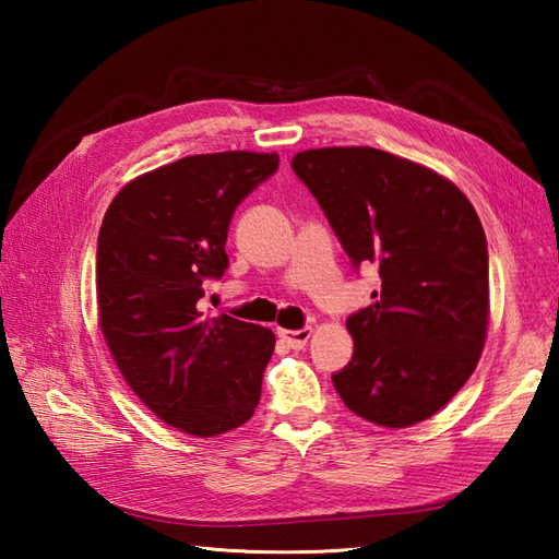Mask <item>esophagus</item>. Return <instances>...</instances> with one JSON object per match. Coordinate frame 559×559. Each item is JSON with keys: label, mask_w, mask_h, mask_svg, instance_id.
I'll return each mask as SVG.
<instances>
[{"label": "esophagus", "mask_w": 559, "mask_h": 559, "mask_svg": "<svg viewBox=\"0 0 559 559\" xmlns=\"http://www.w3.org/2000/svg\"><path fill=\"white\" fill-rule=\"evenodd\" d=\"M310 336H312V329H298V331L278 329V338H281V341H286L288 346H290V348H295V350L305 348V343L310 341Z\"/></svg>", "instance_id": "1"}]
</instances>
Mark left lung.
<instances>
[{
    "label": "left lung",
    "instance_id": "1",
    "mask_svg": "<svg viewBox=\"0 0 559 559\" xmlns=\"http://www.w3.org/2000/svg\"><path fill=\"white\" fill-rule=\"evenodd\" d=\"M293 170L310 187L355 266L382 288L348 317L353 360L334 374L343 403L379 427H411L444 408L488 338V242L461 189L372 146L307 148Z\"/></svg>",
    "mask_w": 559,
    "mask_h": 559
}]
</instances>
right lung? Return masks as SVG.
Instances as JSON below:
<instances>
[{"label":"right lung","instance_id":"1","mask_svg":"<svg viewBox=\"0 0 559 559\" xmlns=\"http://www.w3.org/2000/svg\"><path fill=\"white\" fill-rule=\"evenodd\" d=\"M276 168L278 153H199L129 180L105 211L98 329L129 389L185 435L230 432L259 403L273 331L197 302L228 269L235 206Z\"/></svg>","mask_w":559,"mask_h":559}]
</instances>
